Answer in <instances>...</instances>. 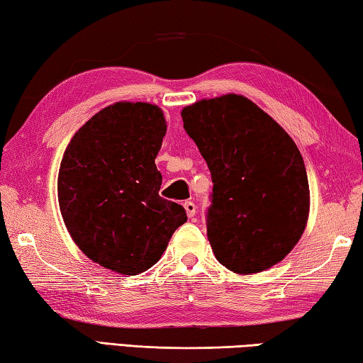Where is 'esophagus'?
<instances>
[{
	"instance_id": "34e87169",
	"label": "esophagus",
	"mask_w": 363,
	"mask_h": 363,
	"mask_svg": "<svg viewBox=\"0 0 363 363\" xmlns=\"http://www.w3.org/2000/svg\"><path fill=\"white\" fill-rule=\"evenodd\" d=\"M183 207H185V211H186L188 218H193L194 215H196V206L193 204V202H191V201H186L185 204H183Z\"/></svg>"
}]
</instances>
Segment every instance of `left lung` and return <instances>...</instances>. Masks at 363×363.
Wrapping results in <instances>:
<instances>
[{
  "label": "left lung",
  "instance_id": "1",
  "mask_svg": "<svg viewBox=\"0 0 363 363\" xmlns=\"http://www.w3.org/2000/svg\"><path fill=\"white\" fill-rule=\"evenodd\" d=\"M182 118L212 174L207 238L215 258L238 274L282 262L309 215L306 167L294 140L236 94L196 101Z\"/></svg>",
  "mask_w": 363,
  "mask_h": 363
}]
</instances>
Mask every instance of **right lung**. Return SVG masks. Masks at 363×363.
Listing matches in <instances>:
<instances>
[{"label":"right lung","mask_w":363,"mask_h":363,"mask_svg":"<svg viewBox=\"0 0 363 363\" xmlns=\"http://www.w3.org/2000/svg\"><path fill=\"white\" fill-rule=\"evenodd\" d=\"M167 130L159 106L118 101L74 133L57 180L63 221L86 257L135 276L162 257L186 218L180 204L159 196L155 159Z\"/></svg>","instance_id":"1"}]
</instances>
